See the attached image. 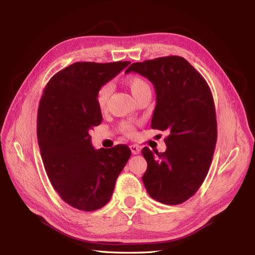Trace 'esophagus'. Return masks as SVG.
<instances>
[{
	"mask_svg": "<svg viewBox=\"0 0 255 255\" xmlns=\"http://www.w3.org/2000/svg\"><path fill=\"white\" fill-rule=\"evenodd\" d=\"M129 148H130V151H132L133 154H138L140 152V146L137 145V144H130Z\"/></svg>",
	"mask_w": 255,
	"mask_h": 255,
	"instance_id": "obj_1",
	"label": "esophagus"
}]
</instances>
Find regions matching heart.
I'll list each match as a JSON object with an SVG mask.
<instances>
[{"label":"heart","mask_w":255,"mask_h":255,"mask_svg":"<svg viewBox=\"0 0 255 255\" xmlns=\"http://www.w3.org/2000/svg\"><path fill=\"white\" fill-rule=\"evenodd\" d=\"M126 84L136 100H138L141 96H143L145 92L151 91L149 84L146 83L142 78H140V76H129V78L126 80ZM111 95H112L111 85H104V86H102L98 90L97 96H96V103L99 107V110L101 112H104L107 109ZM120 129L122 133H125L128 136H133L135 133L133 126L128 122H122L120 125Z\"/></svg>","instance_id":"b5f03b06"}]
</instances>
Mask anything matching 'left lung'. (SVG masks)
Returning <instances> with one entry per match:
<instances>
[{"instance_id":"left-lung-1","label":"left lung","mask_w":255,"mask_h":255,"mask_svg":"<svg viewBox=\"0 0 255 255\" xmlns=\"http://www.w3.org/2000/svg\"><path fill=\"white\" fill-rule=\"evenodd\" d=\"M155 87L151 128L168 130L163 153L142 149L146 170L142 182L151 198L167 205L194 196L210 169L217 120L212 91L203 76L181 56H165L130 65Z\"/></svg>"}]
</instances>
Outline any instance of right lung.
<instances>
[{
	"mask_svg": "<svg viewBox=\"0 0 255 255\" xmlns=\"http://www.w3.org/2000/svg\"><path fill=\"white\" fill-rule=\"evenodd\" d=\"M130 61L74 63L53 75L38 107L37 137L49 180L66 203L85 212L110 202L130 156L126 144L95 150L90 130L102 122L98 90Z\"/></svg>",
	"mask_w": 255,
	"mask_h": 255,
	"instance_id": "right-lung-1",
	"label": "right lung"
}]
</instances>
